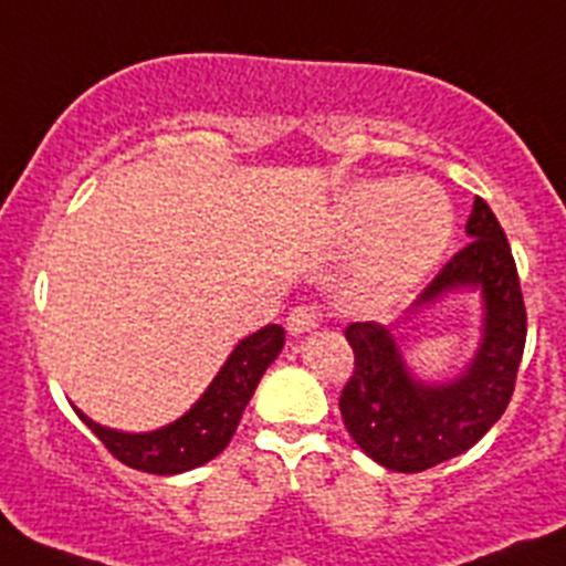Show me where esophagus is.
I'll return each instance as SVG.
<instances>
[{"instance_id":"obj_1","label":"esophagus","mask_w":566,"mask_h":566,"mask_svg":"<svg viewBox=\"0 0 566 566\" xmlns=\"http://www.w3.org/2000/svg\"><path fill=\"white\" fill-rule=\"evenodd\" d=\"M322 325V314L314 308V305H297V308L289 311L286 316V331L292 336H303V333L316 331Z\"/></svg>"}]
</instances>
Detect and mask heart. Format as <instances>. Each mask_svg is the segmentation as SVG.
I'll return each instance as SVG.
<instances>
[{"mask_svg": "<svg viewBox=\"0 0 566 566\" xmlns=\"http://www.w3.org/2000/svg\"><path fill=\"white\" fill-rule=\"evenodd\" d=\"M344 222L358 239L369 235L358 263V289L373 300L413 286L448 250L453 206L433 180H373L344 202Z\"/></svg>", "mask_w": 566, "mask_h": 566, "instance_id": "b5f03b06", "label": "heart"}]
</instances>
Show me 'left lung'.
<instances>
[{
	"label": "left lung",
	"instance_id": "8db88e82",
	"mask_svg": "<svg viewBox=\"0 0 566 566\" xmlns=\"http://www.w3.org/2000/svg\"><path fill=\"white\" fill-rule=\"evenodd\" d=\"M467 233L470 244L439 269L417 300L424 305L459 286H481L483 344L461 378L448 386L417 384L386 327L353 322L344 331L355 367L338 411L355 444L389 470L422 472L470 450L503 417L514 395L528 333L514 255L481 197H475Z\"/></svg>",
	"mask_w": 566,
	"mask_h": 566
}]
</instances>
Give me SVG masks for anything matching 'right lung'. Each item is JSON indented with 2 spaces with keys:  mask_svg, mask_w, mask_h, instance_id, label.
I'll use <instances>...</instances> for the list:
<instances>
[{
  "mask_svg": "<svg viewBox=\"0 0 566 566\" xmlns=\"http://www.w3.org/2000/svg\"><path fill=\"white\" fill-rule=\"evenodd\" d=\"M283 342H286V331L280 325H266L263 331L247 336L233 349L206 395L199 397L197 406L186 417L153 433H118V430L91 422L85 413L77 411V417L94 430L113 459L133 470L153 472V475H177V472L193 470L217 459L228 448L244 406L255 395L261 375L283 349Z\"/></svg>",
  "mask_w": 566,
  "mask_h": 566,
  "instance_id": "add662e5",
  "label": "right lung"
}]
</instances>
